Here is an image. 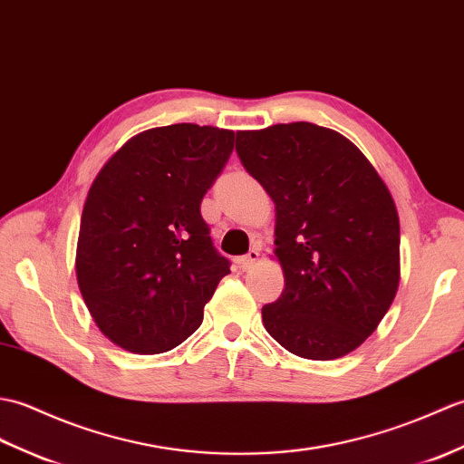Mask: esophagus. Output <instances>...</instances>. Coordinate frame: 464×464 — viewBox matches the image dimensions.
Here are the masks:
<instances>
[{
	"label": "esophagus",
	"mask_w": 464,
	"mask_h": 464,
	"mask_svg": "<svg viewBox=\"0 0 464 464\" xmlns=\"http://www.w3.org/2000/svg\"><path fill=\"white\" fill-rule=\"evenodd\" d=\"M258 258H260V252L252 248L248 254L240 256V258H238V264H240L242 270H250V267H252L256 262H258Z\"/></svg>",
	"instance_id": "34e87169"
}]
</instances>
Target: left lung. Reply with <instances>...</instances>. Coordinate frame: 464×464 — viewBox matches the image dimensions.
<instances>
[{
    "label": "left lung",
    "mask_w": 464,
    "mask_h": 464,
    "mask_svg": "<svg viewBox=\"0 0 464 464\" xmlns=\"http://www.w3.org/2000/svg\"><path fill=\"white\" fill-rule=\"evenodd\" d=\"M236 152L276 202L285 287L262 307L277 343L343 357L372 335L399 285L395 202L353 142L312 122L236 132Z\"/></svg>",
    "instance_id": "1"
}]
</instances>
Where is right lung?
I'll use <instances>...</instances> for the list:
<instances>
[{"label":"right lung","instance_id":"obj_1","mask_svg":"<svg viewBox=\"0 0 464 464\" xmlns=\"http://www.w3.org/2000/svg\"><path fill=\"white\" fill-rule=\"evenodd\" d=\"M234 149V132L190 122L140 132L97 174L77 242V282L111 342L170 352L202 324L230 274L200 202Z\"/></svg>","mask_w":464,"mask_h":464}]
</instances>
